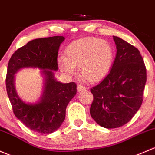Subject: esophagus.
I'll return each mask as SVG.
<instances>
[{
  "instance_id": "esophagus-1",
  "label": "esophagus",
  "mask_w": 155,
  "mask_h": 155,
  "mask_svg": "<svg viewBox=\"0 0 155 155\" xmlns=\"http://www.w3.org/2000/svg\"><path fill=\"white\" fill-rule=\"evenodd\" d=\"M86 87H84V86L82 85V84H79V86H78L77 87V90L78 91H79V92H81V91H86Z\"/></svg>"
}]
</instances>
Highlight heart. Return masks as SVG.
<instances>
[{"instance_id":"1","label":"heart","mask_w":155,"mask_h":155,"mask_svg":"<svg viewBox=\"0 0 155 155\" xmlns=\"http://www.w3.org/2000/svg\"><path fill=\"white\" fill-rule=\"evenodd\" d=\"M65 56H58V65L64 74L72 75L79 65L80 73L91 82H98L108 74L114 58L112 45L105 40L86 38L71 43Z\"/></svg>"}]
</instances>
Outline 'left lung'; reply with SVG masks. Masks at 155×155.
<instances>
[{"instance_id": "obj_1", "label": "left lung", "mask_w": 155, "mask_h": 155, "mask_svg": "<svg viewBox=\"0 0 155 155\" xmlns=\"http://www.w3.org/2000/svg\"><path fill=\"white\" fill-rule=\"evenodd\" d=\"M117 54L110 73L91 88L94 96L91 116L105 128L121 127L140 107L146 82V69L140 51L117 36H113Z\"/></svg>"}]
</instances>
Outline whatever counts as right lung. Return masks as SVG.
<instances>
[{
	"label": "right lung",
	"instance_id": "obj_1",
	"mask_svg": "<svg viewBox=\"0 0 155 155\" xmlns=\"http://www.w3.org/2000/svg\"><path fill=\"white\" fill-rule=\"evenodd\" d=\"M64 41L63 36L34 39L16 50L8 64L6 91L14 114L37 133L56 131L64 122L68 103L76 94V83H61L55 79L58 49ZM23 68H38L44 76L43 92L35 104L25 103L16 92L14 74Z\"/></svg>",
	"mask_w": 155,
	"mask_h": 155
}]
</instances>
